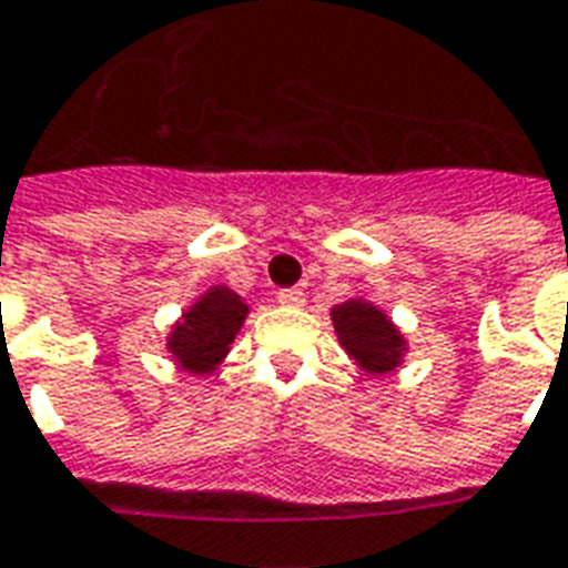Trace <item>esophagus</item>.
Instances as JSON below:
<instances>
[{"label":"esophagus","mask_w":568,"mask_h":568,"mask_svg":"<svg viewBox=\"0 0 568 568\" xmlns=\"http://www.w3.org/2000/svg\"><path fill=\"white\" fill-rule=\"evenodd\" d=\"M276 301L283 306H304V292H301V288H283V292L276 295Z\"/></svg>","instance_id":"obj_1"}]
</instances>
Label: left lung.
<instances>
[{
    "mask_svg": "<svg viewBox=\"0 0 568 568\" xmlns=\"http://www.w3.org/2000/svg\"><path fill=\"white\" fill-rule=\"evenodd\" d=\"M331 322L337 331L339 346L369 376H385L403 364L406 337L376 304L364 297H348L331 310Z\"/></svg>",
    "mask_w": 568,
    "mask_h": 568,
    "instance_id": "1",
    "label": "left lung"
}]
</instances>
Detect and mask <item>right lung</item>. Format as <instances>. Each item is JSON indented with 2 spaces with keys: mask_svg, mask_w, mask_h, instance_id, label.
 I'll list each match as a JSON object with an SVG mask.
<instances>
[{
  "mask_svg": "<svg viewBox=\"0 0 568 568\" xmlns=\"http://www.w3.org/2000/svg\"><path fill=\"white\" fill-rule=\"evenodd\" d=\"M246 316L250 306L237 292H231L229 285H210L171 325L165 339L168 355L192 376H207L225 361Z\"/></svg>",
  "mask_w": 568,
  "mask_h": 568,
  "instance_id": "obj_1",
  "label": "right lung"
}]
</instances>
